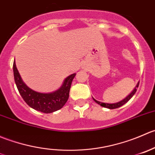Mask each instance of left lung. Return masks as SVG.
I'll return each instance as SVG.
<instances>
[{
	"label": "left lung",
	"instance_id": "8db88e82",
	"mask_svg": "<svg viewBox=\"0 0 155 155\" xmlns=\"http://www.w3.org/2000/svg\"><path fill=\"white\" fill-rule=\"evenodd\" d=\"M139 82H138V84H136V87L133 89V91H132L131 93H130L126 98H124V99H122V100L120 101V102H116V103H105V102H99V101H97L96 99H95L94 98H93V100L96 102V103L99 104V105H101V106L104 107V108H109V109H114V108H119V107L122 106L123 105H124L125 103H127V102L128 101H129L130 99L133 97V95L136 93V90H137L138 87H139Z\"/></svg>",
	"mask_w": 155,
	"mask_h": 155
}]
</instances>
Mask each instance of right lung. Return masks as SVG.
<instances>
[{"instance_id":"add662e5","label":"right lung","mask_w":155,"mask_h":155,"mask_svg":"<svg viewBox=\"0 0 155 155\" xmlns=\"http://www.w3.org/2000/svg\"><path fill=\"white\" fill-rule=\"evenodd\" d=\"M13 74L18 90L24 101L37 111L43 113H52L58 111L65 105L69 96L71 82L76 74H71L64 80L62 85L56 91L51 93H40L29 88L22 81L16 62H13Z\"/></svg>"}]
</instances>
